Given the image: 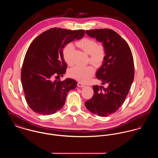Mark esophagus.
Segmentation results:
<instances>
[{
    "label": "esophagus",
    "instance_id": "obj_1",
    "mask_svg": "<svg viewBox=\"0 0 158 158\" xmlns=\"http://www.w3.org/2000/svg\"><path fill=\"white\" fill-rule=\"evenodd\" d=\"M77 86H78V87H85V85H83V83H80V82H79V83H77Z\"/></svg>",
    "mask_w": 158,
    "mask_h": 158
}]
</instances>
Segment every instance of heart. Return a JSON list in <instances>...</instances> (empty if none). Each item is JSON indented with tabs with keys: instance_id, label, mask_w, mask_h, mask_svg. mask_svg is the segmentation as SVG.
<instances>
[{
	"instance_id": "1",
	"label": "heart",
	"mask_w": 158,
	"mask_h": 158,
	"mask_svg": "<svg viewBox=\"0 0 158 158\" xmlns=\"http://www.w3.org/2000/svg\"><path fill=\"white\" fill-rule=\"evenodd\" d=\"M76 44L86 54L89 55V61L94 66L98 67L102 64L106 56V49L103 44H98L96 40L90 38H84ZM73 51L74 46L72 43L67 44L63 48V56L68 64H72L71 56ZM94 73V69L91 66H76L69 71V75L71 77L82 82L87 81Z\"/></svg>"
}]
</instances>
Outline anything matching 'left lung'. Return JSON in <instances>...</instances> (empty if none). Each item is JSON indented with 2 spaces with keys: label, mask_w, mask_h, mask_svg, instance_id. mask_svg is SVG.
<instances>
[{
  "label": "left lung",
  "mask_w": 158,
  "mask_h": 158,
  "mask_svg": "<svg viewBox=\"0 0 158 158\" xmlns=\"http://www.w3.org/2000/svg\"><path fill=\"white\" fill-rule=\"evenodd\" d=\"M86 33L105 47V58L96 77L107 87L93 86L94 94L85 106L92 114L106 117L118 110L127 96L134 79L133 56L129 44L112 29L87 30Z\"/></svg>",
  "instance_id": "left-lung-1"
}]
</instances>
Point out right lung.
Here are the masks:
<instances>
[{"instance_id":"add662e5","label":"right lung","mask_w":158,"mask_h":158,"mask_svg":"<svg viewBox=\"0 0 158 158\" xmlns=\"http://www.w3.org/2000/svg\"><path fill=\"white\" fill-rule=\"evenodd\" d=\"M85 31L51 28L37 37L29 46L23 60L21 81L25 99L35 113L55 114L64 106L68 92L77 82L71 78L52 81L54 75H63L67 64L63 60L64 47L85 35Z\"/></svg>"}]
</instances>
